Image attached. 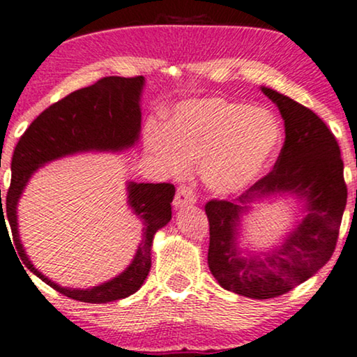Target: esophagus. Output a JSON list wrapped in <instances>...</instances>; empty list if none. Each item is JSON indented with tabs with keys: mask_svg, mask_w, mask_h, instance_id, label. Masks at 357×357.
I'll return each mask as SVG.
<instances>
[{
	"mask_svg": "<svg viewBox=\"0 0 357 357\" xmlns=\"http://www.w3.org/2000/svg\"><path fill=\"white\" fill-rule=\"evenodd\" d=\"M195 202H197V197H195V193H193L192 188L185 187V185L177 188V193H175V198H174L175 208L190 206V205H193Z\"/></svg>",
	"mask_w": 357,
	"mask_h": 357,
	"instance_id": "esophagus-1",
	"label": "esophagus"
}]
</instances>
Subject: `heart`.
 <instances>
[{"mask_svg":"<svg viewBox=\"0 0 357 357\" xmlns=\"http://www.w3.org/2000/svg\"><path fill=\"white\" fill-rule=\"evenodd\" d=\"M280 142L269 111L213 96L185 101L165 123L152 128L147 147L172 175L198 162L202 180L221 195L238 193L256 180Z\"/></svg>","mask_w":357,"mask_h":357,"instance_id":"b5f03b06","label":"heart"}]
</instances>
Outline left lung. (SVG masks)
<instances>
[{
    "label": "left lung",
    "instance_id": "1",
    "mask_svg": "<svg viewBox=\"0 0 357 357\" xmlns=\"http://www.w3.org/2000/svg\"><path fill=\"white\" fill-rule=\"evenodd\" d=\"M279 106L285 142L274 169L233 202L210 200L208 267L223 289L266 300L308 280L336 248L348 188L337 141L320 116L289 96L262 86ZM271 192H290L305 202L307 215L274 252L244 257L235 246L240 216L248 203Z\"/></svg>",
    "mask_w": 357,
    "mask_h": 357
}]
</instances>
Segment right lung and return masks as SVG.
Here are the masks:
<instances>
[{
    "mask_svg": "<svg viewBox=\"0 0 357 357\" xmlns=\"http://www.w3.org/2000/svg\"><path fill=\"white\" fill-rule=\"evenodd\" d=\"M144 77H105L93 85L67 95L37 116L16 144L11 160V185L1 203L0 228L11 226L15 248L32 274L68 298L85 303H106L126 298L144 284L151 271L154 234L172 218V183H128V205L142 220V241L123 274L93 289H66L32 266L17 233V202L31 175L50 160L88 151L118 152L132 147L141 132V91ZM1 198V192H0ZM1 202V200H0ZM5 210H2V206ZM9 236V234H8Z\"/></svg>",
    "mask_w": 357,
    "mask_h": 357,
    "instance_id": "right-lung-1",
    "label": "right lung"
}]
</instances>
